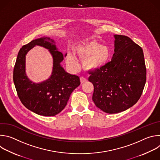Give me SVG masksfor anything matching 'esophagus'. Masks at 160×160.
Wrapping results in <instances>:
<instances>
[{"mask_svg": "<svg viewBox=\"0 0 160 160\" xmlns=\"http://www.w3.org/2000/svg\"><path fill=\"white\" fill-rule=\"evenodd\" d=\"M80 82H81V83H83L87 82V78H85L84 77H80Z\"/></svg>", "mask_w": 160, "mask_h": 160, "instance_id": "esophagus-1", "label": "esophagus"}]
</instances>
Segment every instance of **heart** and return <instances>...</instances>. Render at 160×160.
<instances>
[{
	"label": "heart",
	"instance_id": "obj_1",
	"mask_svg": "<svg viewBox=\"0 0 160 160\" xmlns=\"http://www.w3.org/2000/svg\"><path fill=\"white\" fill-rule=\"evenodd\" d=\"M79 57L86 59L84 66L88 70L96 71L104 67L109 61L111 56L110 49L106 45L96 40H90L83 42L77 49ZM67 61L70 64L77 66L78 61L75 56L70 53L68 55Z\"/></svg>",
	"mask_w": 160,
	"mask_h": 160
}]
</instances>
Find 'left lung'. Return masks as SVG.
<instances>
[{"label": "left lung", "instance_id": "1", "mask_svg": "<svg viewBox=\"0 0 160 160\" xmlns=\"http://www.w3.org/2000/svg\"><path fill=\"white\" fill-rule=\"evenodd\" d=\"M115 53L111 61L90 72L94 85L92 100L105 112L124 111L141 98L146 81L142 49L125 35H115Z\"/></svg>", "mask_w": 160, "mask_h": 160}]
</instances>
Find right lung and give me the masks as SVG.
<instances>
[{"instance_id":"obj_1","label":"right lung","mask_w":160,"mask_h":160,"mask_svg":"<svg viewBox=\"0 0 160 160\" xmlns=\"http://www.w3.org/2000/svg\"><path fill=\"white\" fill-rule=\"evenodd\" d=\"M36 45L48 49L53 59L52 75L39 83L30 81L26 73V56ZM66 55L59 52L56 42L48 37L33 40L20 49L14 68L13 81L21 102L27 109L39 115L51 117L65 108L71 94L80 84L78 76L67 73L61 65Z\"/></svg>"}]
</instances>
